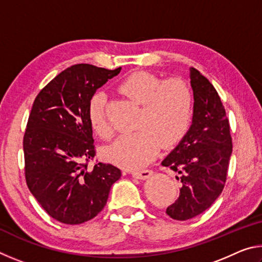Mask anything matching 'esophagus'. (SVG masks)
Wrapping results in <instances>:
<instances>
[{"label": "esophagus", "instance_id": "esophagus-1", "mask_svg": "<svg viewBox=\"0 0 262 262\" xmlns=\"http://www.w3.org/2000/svg\"><path fill=\"white\" fill-rule=\"evenodd\" d=\"M132 176L136 179H141V180H145L150 178L152 176V171L151 170H142V171H136L133 172Z\"/></svg>", "mask_w": 262, "mask_h": 262}]
</instances>
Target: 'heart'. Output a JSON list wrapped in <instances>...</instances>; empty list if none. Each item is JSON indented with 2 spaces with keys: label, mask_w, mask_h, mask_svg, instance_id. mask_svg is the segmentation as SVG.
Masks as SVG:
<instances>
[{
  "label": "heart",
  "mask_w": 262,
  "mask_h": 262,
  "mask_svg": "<svg viewBox=\"0 0 262 262\" xmlns=\"http://www.w3.org/2000/svg\"><path fill=\"white\" fill-rule=\"evenodd\" d=\"M118 90L140 105L136 132L119 137L106 150V156L117 165L139 170L151 163L161 148L173 147L183 139L192 119L194 97L187 83L180 78H163L147 72H135L119 84ZM89 122L97 135H113L107 113L106 96L98 92L88 105Z\"/></svg>",
  "instance_id": "heart-1"
}]
</instances>
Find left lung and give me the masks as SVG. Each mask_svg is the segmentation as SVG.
Returning <instances> with one entry per match:
<instances>
[{"instance_id": "1", "label": "left lung", "mask_w": 262, "mask_h": 262, "mask_svg": "<svg viewBox=\"0 0 262 262\" xmlns=\"http://www.w3.org/2000/svg\"><path fill=\"white\" fill-rule=\"evenodd\" d=\"M193 89V119L179 144L162 165L178 173L183 186L166 214L187 221L206 211L220 196L227 181L232 139L225 108L215 88L195 68L189 69Z\"/></svg>"}]
</instances>
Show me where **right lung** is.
<instances>
[{
	"mask_svg": "<svg viewBox=\"0 0 262 262\" xmlns=\"http://www.w3.org/2000/svg\"><path fill=\"white\" fill-rule=\"evenodd\" d=\"M120 70L72 66L34 99L23 140L26 184L43 210L63 224H81L98 215L121 177L111 164L88 166L96 155L89 101Z\"/></svg>",
	"mask_w": 262,
	"mask_h": 262,
	"instance_id": "1",
	"label": "right lung"
}]
</instances>
